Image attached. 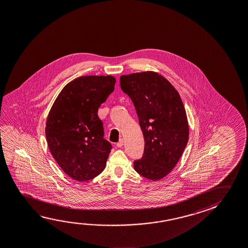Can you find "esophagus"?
<instances>
[{"instance_id": "34e87169", "label": "esophagus", "mask_w": 248, "mask_h": 248, "mask_svg": "<svg viewBox=\"0 0 248 248\" xmlns=\"http://www.w3.org/2000/svg\"><path fill=\"white\" fill-rule=\"evenodd\" d=\"M124 145V139H120L119 142H117V147L118 148H121Z\"/></svg>"}]
</instances>
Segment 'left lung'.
<instances>
[{
    "instance_id": "1",
    "label": "left lung",
    "mask_w": 248,
    "mask_h": 248,
    "mask_svg": "<svg viewBox=\"0 0 248 248\" xmlns=\"http://www.w3.org/2000/svg\"><path fill=\"white\" fill-rule=\"evenodd\" d=\"M120 86L134 104L145 142L135 170L149 180H161L187 145L189 129L183 101L175 87L155 72L122 75Z\"/></svg>"
}]
</instances>
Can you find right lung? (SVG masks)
Instances as JSON below:
<instances>
[{
	"label": "right lung",
	"instance_id": "right-lung-1",
	"mask_svg": "<svg viewBox=\"0 0 248 248\" xmlns=\"http://www.w3.org/2000/svg\"><path fill=\"white\" fill-rule=\"evenodd\" d=\"M113 76H82L53 103L46 137L53 158L70 177L86 182L104 170L112 146L104 138L98 108L114 91Z\"/></svg>",
	"mask_w": 248,
	"mask_h": 248
}]
</instances>
